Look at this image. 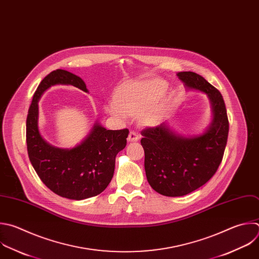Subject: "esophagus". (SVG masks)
I'll list each match as a JSON object with an SVG mask.
<instances>
[{"instance_id": "1", "label": "esophagus", "mask_w": 259, "mask_h": 259, "mask_svg": "<svg viewBox=\"0 0 259 259\" xmlns=\"http://www.w3.org/2000/svg\"><path fill=\"white\" fill-rule=\"evenodd\" d=\"M127 140H128L129 142L137 141V140H139V135H138L135 131H130V133H129V135H128Z\"/></svg>"}]
</instances>
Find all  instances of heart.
Returning a JSON list of instances; mask_svg holds the SVG:
<instances>
[{
    "label": "heart",
    "mask_w": 259,
    "mask_h": 259,
    "mask_svg": "<svg viewBox=\"0 0 259 259\" xmlns=\"http://www.w3.org/2000/svg\"><path fill=\"white\" fill-rule=\"evenodd\" d=\"M166 90V84L159 79H149L132 82L115 96V102L106 105V111L112 116L125 120L127 115H143L142 120L148 124L158 116L155 105L161 100Z\"/></svg>",
    "instance_id": "heart-1"
}]
</instances>
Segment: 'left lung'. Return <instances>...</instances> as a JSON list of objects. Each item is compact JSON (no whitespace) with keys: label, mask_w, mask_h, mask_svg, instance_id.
<instances>
[{"label":"left lung","mask_w":259,"mask_h":259,"mask_svg":"<svg viewBox=\"0 0 259 259\" xmlns=\"http://www.w3.org/2000/svg\"><path fill=\"white\" fill-rule=\"evenodd\" d=\"M187 91L205 94L212 119L201 134L183 135L166 122L141 132L144 168L151 188L164 196H183L204 185L217 171L227 145L229 121L221 93L194 72H179Z\"/></svg>","instance_id":"left-lung-1"}]
</instances>
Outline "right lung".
I'll return each instance as SVG.
<instances>
[{
    "mask_svg": "<svg viewBox=\"0 0 259 259\" xmlns=\"http://www.w3.org/2000/svg\"><path fill=\"white\" fill-rule=\"evenodd\" d=\"M58 84L73 85L89 93L84 81L66 70H55L41 80L26 119L28 156L40 180L54 193L73 200L94 197L110 184L116 155L125 148L129 130H107L97 121L90 134L74 147L50 144L38 129V101L47 90Z\"/></svg>",
    "mask_w": 259,
    "mask_h": 259,
    "instance_id": "1",
    "label": "right lung"
}]
</instances>
